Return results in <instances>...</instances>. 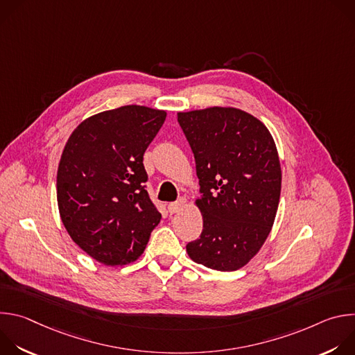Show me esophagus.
Returning <instances> with one entry per match:
<instances>
[{"instance_id":"1","label":"esophagus","mask_w":355,"mask_h":355,"mask_svg":"<svg viewBox=\"0 0 355 355\" xmlns=\"http://www.w3.org/2000/svg\"><path fill=\"white\" fill-rule=\"evenodd\" d=\"M185 205V200L184 199H180L177 202H171V204H168V212L170 214H177L178 211H181V208Z\"/></svg>"}]
</instances>
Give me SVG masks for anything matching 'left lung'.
<instances>
[{
  "mask_svg": "<svg viewBox=\"0 0 355 355\" xmlns=\"http://www.w3.org/2000/svg\"><path fill=\"white\" fill-rule=\"evenodd\" d=\"M177 116L195 157L204 218L187 252L208 268L236 271L257 254L277 215L281 166L274 139L263 122L236 108Z\"/></svg>",
  "mask_w": 355,
  "mask_h": 355,
  "instance_id": "8db88e82",
  "label": "left lung"
}]
</instances>
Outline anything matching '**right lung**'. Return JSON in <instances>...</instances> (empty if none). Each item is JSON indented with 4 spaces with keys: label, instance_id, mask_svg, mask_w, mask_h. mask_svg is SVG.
Listing matches in <instances>:
<instances>
[{
    "label": "right lung",
    "instance_id": "1",
    "mask_svg": "<svg viewBox=\"0 0 355 355\" xmlns=\"http://www.w3.org/2000/svg\"><path fill=\"white\" fill-rule=\"evenodd\" d=\"M164 111L125 105L81 122L58 170V204L73 241L105 266L137 260L162 214L147 191L143 155Z\"/></svg>",
    "mask_w": 355,
    "mask_h": 355
}]
</instances>
